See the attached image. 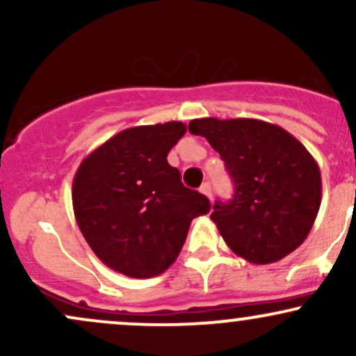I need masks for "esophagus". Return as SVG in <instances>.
Listing matches in <instances>:
<instances>
[{"mask_svg": "<svg viewBox=\"0 0 356 356\" xmlns=\"http://www.w3.org/2000/svg\"><path fill=\"white\" fill-rule=\"evenodd\" d=\"M201 192L204 195H207V197L212 199V189H211V184L209 182H204L201 186Z\"/></svg>", "mask_w": 356, "mask_h": 356, "instance_id": "34e87169", "label": "esophagus"}]
</instances>
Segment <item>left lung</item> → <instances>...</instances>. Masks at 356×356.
<instances>
[{
	"label": "left lung",
	"instance_id": "8db88e82",
	"mask_svg": "<svg viewBox=\"0 0 356 356\" xmlns=\"http://www.w3.org/2000/svg\"><path fill=\"white\" fill-rule=\"evenodd\" d=\"M189 132L207 138L234 182L231 201H216L211 214L232 252L271 264L300 248L321 204L320 167L306 147L256 118H195Z\"/></svg>",
	"mask_w": 356,
	"mask_h": 356
}]
</instances>
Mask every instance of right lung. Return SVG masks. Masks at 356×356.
I'll use <instances>...</instances> for the list:
<instances>
[{
    "label": "right lung",
    "mask_w": 356,
    "mask_h": 356,
    "mask_svg": "<svg viewBox=\"0 0 356 356\" xmlns=\"http://www.w3.org/2000/svg\"><path fill=\"white\" fill-rule=\"evenodd\" d=\"M182 122L125 129L81 161L73 177L76 224L104 264L129 277L162 275L177 259L191 220L211 202L167 162Z\"/></svg>",
    "instance_id": "1"
}]
</instances>
